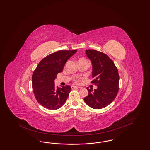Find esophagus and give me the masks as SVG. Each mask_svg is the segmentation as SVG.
Instances as JSON below:
<instances>
[{
  "label": "esophagus",
  "mask_w": 150,
  "mask_h": 150,
  "mask_svg": "<svg viewBox=\"0 0 150 150\" xmlns=\"http://www.w3.org/2000/svg\"><path fill=\"white\" fill-rule=\"evenodd\" d=\"M78 86H75V85H72L71 86V88L72 89H74V88H78Z\"/></svg>",
  "instance_id": "esophagus-1"
}]
</instances>
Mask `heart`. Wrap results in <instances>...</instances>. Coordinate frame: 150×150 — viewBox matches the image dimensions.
I'll return each instance as SVG.
<instances>
[{
	"label": "heart",
	"instance_id": "obj_1",
	"mask_svg": "<svg viewBox=\"0 0 150 150\" xmlns=\"http://www.w3.org/2000/svg\"><path fill=\"white\" fill-rule=\"evenodd\" d=\"M77 81H79V79H78V80H77Z\"/></svg>",
	"mask_w": 150,
	"mask_h": 150
}]
</instances>
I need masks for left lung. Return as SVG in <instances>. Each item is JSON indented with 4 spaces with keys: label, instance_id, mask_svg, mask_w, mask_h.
Returning a JSON list of instances; mask_svg holds the SVG:
<instances>
[{
    "label": "left lung",
    "instance_id": "1",
    "mask_svg": "<svg viewBox=\"0 0 150 150\" xmlns=\"http://www.w3.org/2000/svg\"><path fill=\"white\" fill-rule=\"evenodd\" d=\"M86 54L92 64L91 83L97 89L87 88L88 95L83 98L91 108L100 109L111 103L119 91V75L114 62L107 55L95 50H86Z\"/></svg>",
    "mask_w": 150,
    "mask_h": 150
}]
</instances>
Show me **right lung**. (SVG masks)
<instances>
[{
	"mask_svg": "<svg viewBox=\"0 0 150 150\" xmlns=\"http://www.w3.org/2000/svg\"><path fill=\"white\" fill-rule=\"evenodd\" d=\"M77 52L59 50L42 59L32 75V87L37 101L46 109L54 110L66 102L71 88L55 85L57 74L62 71L67 60Z\"/></svg>",
	"mask_w": 150,
	"mask_h": 150,
	"instance_id": "1",
	"label": "right lung"
}]
</instances>
